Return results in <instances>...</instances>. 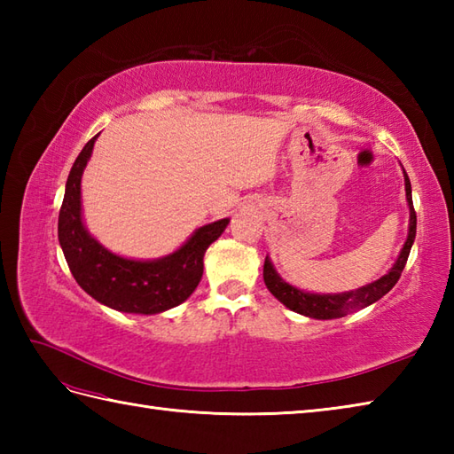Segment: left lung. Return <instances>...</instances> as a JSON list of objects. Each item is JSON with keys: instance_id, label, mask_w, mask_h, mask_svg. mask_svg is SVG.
<instances>
[{"instance_id": "left-lung-1", "label": "left lung", "mask_w": 454, "mask_h": 454, "mask_svg": "<svg viewBox=\"0 0 454 454\" xmlns=\"http://www.w3.org/2000/svg\"><path fill=\"white\" fill-rule=\"evenodd\" d=\"M403 183H406V200L410 208L408 238L396 259V263L388 269L387 275H382L380 278H376V281L364 285L361 288H355V291H347L340 294H316V293L301 291V288L288 285L285 278L275 271L271 259L267 255L265 265H263V281H265V286L269 288V293H271L278 302L285 304L288 310L314 317V320H333V317H343L347 314L361 310V308L374 304L376 301H380V298L388 291H392V286L398 283L403 267H406L413 239H416L418 218H416V210H413L411 185L406 171H403Z\"/></svg>"}]
</instances>
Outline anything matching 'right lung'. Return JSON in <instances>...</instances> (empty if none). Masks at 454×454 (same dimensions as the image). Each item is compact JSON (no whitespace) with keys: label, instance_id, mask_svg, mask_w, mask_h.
Instances as JSON below:
<instances>
[{"label":"right lung","instance_id":"1","mask_svg":"<svg viewBox=\"0 0 454 454\" xmlns=\"http://www.w3.org/2000/svg\"><path fill=\"white\" fill-rule=\"evenodd\" d=\"M98 137L85 144L66 181L58 239L67 267L85 293L113 310L146 316L166 312L195 291L202 277V257L224 232L230 218L200 226L179 249L158 259L144 262L109 252L88 232L82 216V176Z\"/></svg>","mask_w":454,"mask_h":454}]
</instances>
